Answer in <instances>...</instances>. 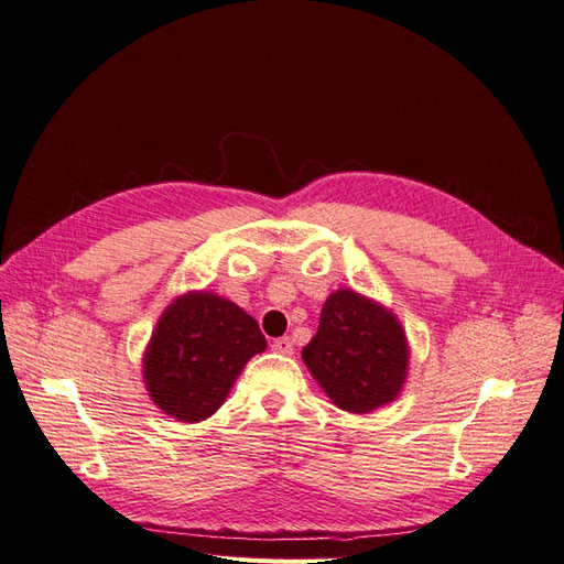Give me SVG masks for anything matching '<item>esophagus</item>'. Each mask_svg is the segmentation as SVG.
I'll use <instances>...</instances> for the list:
<instances>
[{
	"mask_svg": "<svg viewBox=\"0 0 564 564\" xmlns=\"http://www.w3.org/2000/svg\"><path fill=\"white\" fill-rule=\"evenodd\" d=\"M272 350L280 352V355H292V352H294V344H292V338H289V336L275 338V340H272Z\"/></svg>",
	"mask_w": 564,
	"mask_h": 564,
	"instance_id": "obj_1",
	"label": "esophagus"
}]
</instances>
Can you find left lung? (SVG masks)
I'll use <instances>...</instances> for the list:
<instances>
[{"mask_svg": "<svg viewBox=\"0 0 564 564\" xmlns=\"http://www.w3.org/2000/svg\"><path fill=\"white\" fill-rule=\"evenodd\" d=\"M409 352L406 332L388 305L355 289H336L301 357L338 409L369 414L400 398Z\"/></svg>", "mask_w": 564, "mask_h": 564, "instance_id": "1", "label": "left lung"}]
</instances>
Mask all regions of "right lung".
<instances>
[{
	"instance_id": "1",
	"label": "right lung",
	"mask_w": 564,
	"mask_h": 564,
	"mask_svg": "<svg viewBox=\"0 0 564 564\" xmlns=\"http://www.w3.org/2000/svg\"><path fill=\"white\" fill-rule=\"evenodd\" d=\"M268 348L249 313L214 292L166 305L143 352V383L166 416L199 423L216 414L247 362Z\"/></svg>"
}]
</instances>
